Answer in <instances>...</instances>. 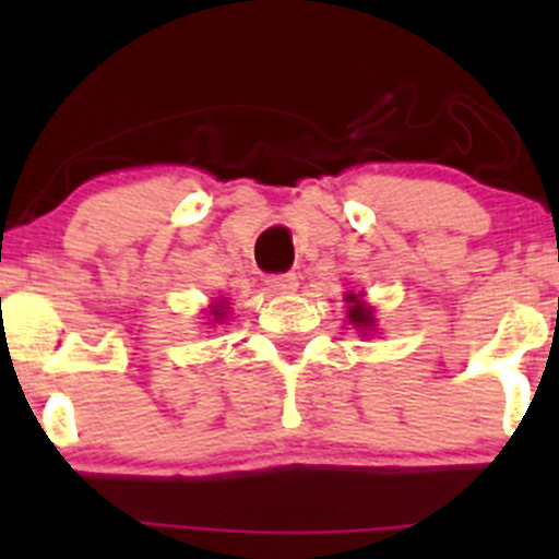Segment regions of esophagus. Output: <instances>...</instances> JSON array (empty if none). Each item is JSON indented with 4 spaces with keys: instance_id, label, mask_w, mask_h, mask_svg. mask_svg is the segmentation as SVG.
Instances as JSON below:
<instances>
[{
    "instance_id": "1",
    "label": "esophagus",
    "mask_w": 559,
    "mask_h": 559,
    "mask_svg": "<svg viewBox=\"0 0 559 559\" xmlns=\"http://www.w3.org/2000/svg\"><path fill=\"white\" fill-rule=\"evenodd\" d=\"M267 289L281 292V295H286V292H295L297 289V275L295 273L270 275V278H267Z\"/></svg>"
}]
</instances>
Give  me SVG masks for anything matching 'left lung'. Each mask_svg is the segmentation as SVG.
Here are the masks:
<instances>
[{
	"instance_id": "obj_1",
	"label": "left lung",
	"mask_w": 559,
	"mask_h": 559,
	"mask_svg": "<svg viewBox=\"0 0 559 559\" xmlns=\"http://www.w3.org/2000/svg\"><path fill=\"white\" fill-rule=\"evenodd\" d=\"M346 300L354 302V306L348 308V319H352L354 324H357V326H373V316H370V308L362 306V302L357 300V295H348Z\"/></svg>"
}]
</instances>
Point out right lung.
Wrapping results in <instances>:
<instances>
[{"label": "right lung", "instance_id": "add662e5", "mask_svg": "<svg viewBox=\"0 0 559 559\" xmlns=\"http://www.w3.org/2000/svg\"><path fill=\"white\" fill-rule=\"evenodd\" d=\"M224 313H227V311H224L222 306H213V316H216V321H222Z\"/></svg>", "mask_w": 559, "mask_h": 559}]
</instances>
